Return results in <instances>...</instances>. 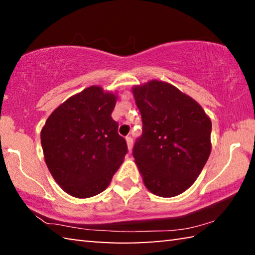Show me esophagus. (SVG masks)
<instances>
[{"mask_svg":"<svg viewBox=\"0 0 255 255\" xmlns=\"http://www.w3.org/2000/svg\"><path fill=\"white\" fill-rule=\"evenodd\" d=\"M126 141H127L128 149L130 150V149L132 148V143H133V141H132V138H131L130 136H127V137H126Z\"/></svg>","mask_w":255,"mask_h":255,"instance_id":"1","label":"esophagus"}]
</instances>
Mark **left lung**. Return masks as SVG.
Masks as SVG:
<instances>
[{
  "instance_id": "1",
  "label": "left lung",
  "mask_w": 255,
  "mask_h": 255,
  "mask_svg": "<svg viewBox=\"0 0 255 255\" xmlns=\"http://www.w3.org/2000/svg\"><path fill=\"white\" fill-rule=\"evenodd\" d=\"M143 133L132 149L145 187L170 198L199 176L211 150V122L199 103L166 82L132 88Z\"/></svg>"
}]
</instances>
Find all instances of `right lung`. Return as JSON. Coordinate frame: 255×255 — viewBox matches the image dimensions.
I'll return each mask as SVG.
<instances>
[{
    "mask_svg": "<svg viewBox=\"0 0 255 255\" xmlns=\"http://www.w3.org/2000/svg\"><path fill=\"white\" fill-rule=\"evenodd\" d=\"M117 97L93 85L53 111L41 129L45 162L64 191L90 198L110 184L128 148L111 117Z\"/></svg>",
    "mask_w": 255,
    "mask_h": 255,
    "instance_id": "obj_1",
    "label": "right lung"
}]
</instances>
